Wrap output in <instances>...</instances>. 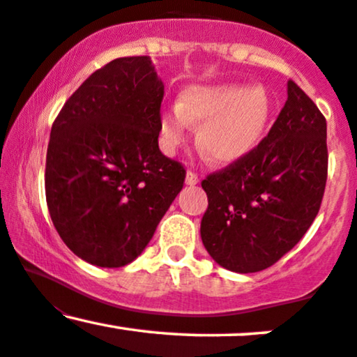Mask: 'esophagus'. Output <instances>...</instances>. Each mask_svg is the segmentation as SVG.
Instances as JSON below:
<instances>
[{
  "label": "esophagus",
  "instance_id": "obj_1",
  "mask_svg": "<svg viewBox=\"0 0 357 357\" xmlns=\"http://www.w3.org/2000/svg\"><path fill=\"white\" fill-rule=\"evenodd\" d=\"M199 178L198 174L195 173V171H188L186 173V184H190V186H195V184H198Z\"/></svg>",
  "mask_w": 357,
  "mask_h": 357
}]
</instances>
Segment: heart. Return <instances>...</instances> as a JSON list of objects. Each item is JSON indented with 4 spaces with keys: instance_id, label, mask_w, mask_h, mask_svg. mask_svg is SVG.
Here are the masks:
<instances>
[{
    "instance_id": "obj_1",
    "label": "heart",
    "mask_w": 357,
    "mask_h": 357,
    "mask_svg": "<svg viewBox=\"0 0 357 357\" xmlns=\"http://www.w3.org/2000/svg\"><path fill=\"white\" fill-rule=\"evenodd\" d=\"M272 100L264 87L238 84L192 85L181 102L161 114L162 142L174 151L191 124H202L198 144L211 161L228 165L252 153L267 130Z\"/></svg>"
}]
</instances>
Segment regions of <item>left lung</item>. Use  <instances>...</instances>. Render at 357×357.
Instances as JSON below:
<instances>
[{
    "instance_id": "obj_1",
    "label": "left lung",
    "mask_w": 357,
    "mask_h": 357,
    "mask_svg": "<svg viewBox=\"0 0 357 357\" xmlns=\"http://www.w3.org/2000/svg\"><path fill=\"white\" fill-rule=\"evenodd\" d=\"M326 117L294 80L287 102L252 153L202 181V240L213 260L238 273L272 267L301 241L327 181Z\"/></svg>"
}]
</instances>
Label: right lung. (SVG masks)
<instances>
[{"label":"right lung","instance_id":"1","mask_svg":"<svg viewBox=\"0 0 357 357\" xmlns=\"http://www.w3.org/2000/svg\"><path fill=\"white\" fill-rule=\"evenodd\" d=\"M165 85L149 56L99 68L52 126L45 195L53 227L82 260L124 267L183 190L186 169L159 151Z\"/></svg>","mask_w":357,"mask_h":357}]
</instances>
